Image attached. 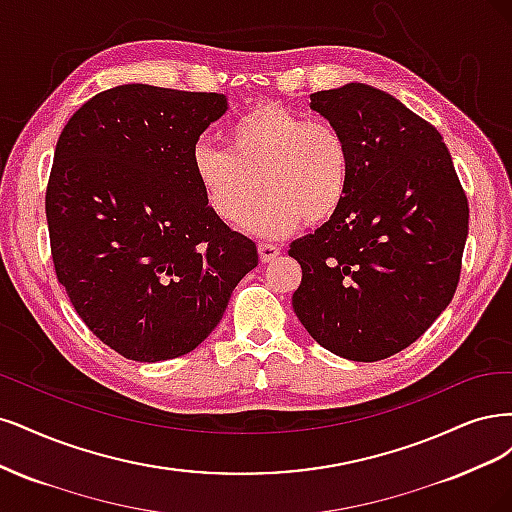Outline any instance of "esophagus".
Returning <instances> with one entry per match:
<instances>
[{
  "label": "esophagus",
  "instance_id": "esophagus-1",
  "mask_svg": "<svg viewBox=\"0 0 512 512\" xmlns=\"http://www.w3.org/2000/svg\"><path fill=\"white\" fill-rule=\"evenodd\" d=\"M280 255V246L272 242H259V259L263 263H270Z\"/></svg>",
  "mask_w": 512,
  "mask_h": 512
}]
</instances>
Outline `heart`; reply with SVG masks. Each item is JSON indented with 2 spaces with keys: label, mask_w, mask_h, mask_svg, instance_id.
<instances>
[{
  "label": "heart",
  "mask_w": 512,
  "mask_h": 512,
  "mask_svg": "<svg viewBox=\"0 0 512 512\" xmlns=\"http://www.w3.org/2000/svg\"><path fill=\"white\" fill-rule=\"evenodd\" d=\"M193 176L208 206L240 225L268 193L251 229L285 236L304 221L334 219L351 187L353 157L342 131L283 104H257L227 127L225 151L197 144Z\"/></svg>",
  "instance_id": "heart-1"
}]
</instances>
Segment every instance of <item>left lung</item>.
Segmentation results:
<instances>
[{"label": "left lung", "instance_id": "left-lung-1", "mask_svg": "<svg viewBox=\"0 0 512 512\" xmlns=\"http://www.w3.org/2000/svg\"><path fill=\"white\" fill-rule=\"evenodd\" d=\"M349 140L346 200L291 242L293 310L323 349L378 361L415 342L449 306L468 238V200L438 129L361 82L310 95Z\"/></svg>", "mask_w": 512, "mask_h": 512}]
</instances>
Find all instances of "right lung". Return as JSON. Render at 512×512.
Returning <instances> with one entry per match:
<instances>
[{
    "label": "right lung",
    "instance_id": "1",
    "mask_svg": "<svg viewBox=\"0 0 512 512\" xmlns=\"http://www.w3.org/2000/svg\"><path fill=\"white\" fill-rule=\"evenodd\" d=\"M225 110L221 93L136 82L91 97L59 136L46 187L55 272L78 317L127 359L193 351L259 261L191 168Z\"/></svg>",
    "mask_w": 512,
    "mask_h": 512
}]
</instances>
